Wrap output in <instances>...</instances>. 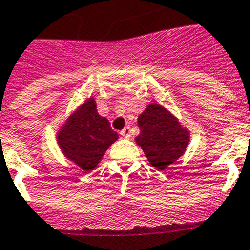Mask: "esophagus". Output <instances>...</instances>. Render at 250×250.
<instances>
[{
  "label": "esophagus",
  "instance_id": "obj_1",
  "mask_svg": "<svg viewBox=\"0 0 250 250\" xmlns=\"http://www.w3.org/2000/svg\"><path fill=\"white\" fill-rule=\"evenodd\" d=\"M121 134H122V137L129 138V137H131V128L125 127V129H123V131L121 132Z\"/></svg>",
  "mask_w": 250,
  "mask_h": 250
}]
</instances>
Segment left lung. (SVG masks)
Wrapping results in <instances>:
<instances>
[{"instance_id": "left-lung-1", "label": "left lung", "mask_w": 250, "mask_h": 250, "mask_svg": "<svg viewBox=\"0 0 250 250\" xmlns=\"http://www.w3.org/2000/svg\"><path fill=\"white\" fill-rule=\"evenodd\" d=\"M141 133L134 138L145 152L147 161L165 171L186 152L190 131L173 113L157 102H152L138 116Z\"/></svg>"}]
</instances>
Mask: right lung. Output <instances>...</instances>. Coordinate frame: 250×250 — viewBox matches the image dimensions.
<instances>
[{
	"label": "right lung",
	"mask_w": 250,
	"mask_h": 250,
	"mask_svg": "<svg viewBox=\"0 0 250 250\" xmlns=\"http://www.w3.org/2000/svg\"><path fill=\"white\" fill-rule=\"evenodd\" d=\"M118 138L108 119L98 113L93 97L71 110L56 132V142L64 157L84 172L94 170Z\"/></svg>",
	"instance_id": "obj_1"
}]
</instances>
